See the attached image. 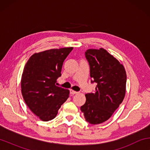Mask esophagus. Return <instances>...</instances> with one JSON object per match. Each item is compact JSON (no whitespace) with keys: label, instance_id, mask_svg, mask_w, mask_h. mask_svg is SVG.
<instances>
[{"label":"esophagus","instance_id":"34e87169","mask_svg":"<svg viewBox=\"0 0 150 150\" xmlns=\"http://www.w3.org/2000/svg\"><path fill=\"white\" fill-rule=\"evenodd\" d=\"M77 93L78 92H77V91H75L72 89L70 90V94H71V95H75V94H77Z\"/></svg>","mask_w":150,"mask_h":150}]
</instances>
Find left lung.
<instances>
[{
	"label": "left lung",
	"mask_w": 150,
	"mask_h": 150,
	"mask_svg": "<svg viewBox=\"0 0 150 150\" xmlns=\"http://www.w3.org/2000/svg\"><path fill=\"white\" fill-rule=\"evenodd\" d=\"M85 54L91 83L97 85L95 92L85 95L86 102L81 110L88 123L98 124L110 118L122 102L126 73L124 66L103 48L87 50Z\"/></svg>",
	"instance_id": "1"
}]
</instances>
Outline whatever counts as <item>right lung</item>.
Here are the masks:
<instances>
[{
    "mask_svg": "<svg viewBox=\"0 0 150 150\" xmlns=\"http://www.w3.org/2000/svg\"><path fill=\"white\" fill-rule=\"evenodd\" d=\"M72 50L64 47L34 54L25 65L21 79L22 96L30 110L43 121L54 119L69 97V91L55 83Z\"/></svg>",
    "mask_w": 150,
    "mask_h": 150,
    "instance_id": "obj_1",
    "label": "right lung"
}]
</instances>
